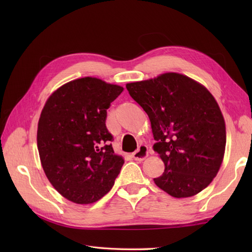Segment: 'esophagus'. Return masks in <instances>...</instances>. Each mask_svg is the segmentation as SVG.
I'll return each mask as SVG.
<instances>
[{"mask_svg":"<svg viewBox=\"0 0 252 252\" xmlns=\"http://www.w3.org/2000/svg\"><path fill=\"white\" fill-rule=\"evenodd\" d=\"M148 157V148L145 145H141V146L136 149L133 154H132V158L136 161H143Z\"/></svg>","mask_w":252,"mask_h":252,"instance_id":"1","label":"esophagus"}]
</instances>
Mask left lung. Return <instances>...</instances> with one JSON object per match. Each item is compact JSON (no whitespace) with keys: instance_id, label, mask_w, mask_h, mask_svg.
I'll return each mask as SVG.
<instances>
[{"instance_id":"obj_1","label":"left lung","mask_w":252,"mask_h":252,"mask_svg":"<svg viewBox=\"0 0 252 252\" xmlns=\"http://www.w3.org/2000/svg\"><path fill=\"white\" fill-rule=\"evenodd\" d=\"M129 94L148 114L165 170L156 185L174 197L201 192L216 177L226 146L223 114L215 97L186 75L168 72L129 83Z\"/></svg>"}]
</instances>
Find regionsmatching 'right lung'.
I'll return each instance as SVG.
<instances>
[{
    "label": "right lung",
    "instance_id": "add662e5",
    "mask_svg": "<svg viewBox=\"0 0 252 252\" xmlns=\"http://www.w3.org/2000/svg\"><path fill=\"white\" fill-rule=\"evenodd\" d=\"M124 90L95 78L71 81L53 93L37 125V149L51 185L77 204L110 191L124 159L114 155L107 109Z\"/></svg>",
    "mask_w": 252,
    "mask_h": 252
}]
</instances>
